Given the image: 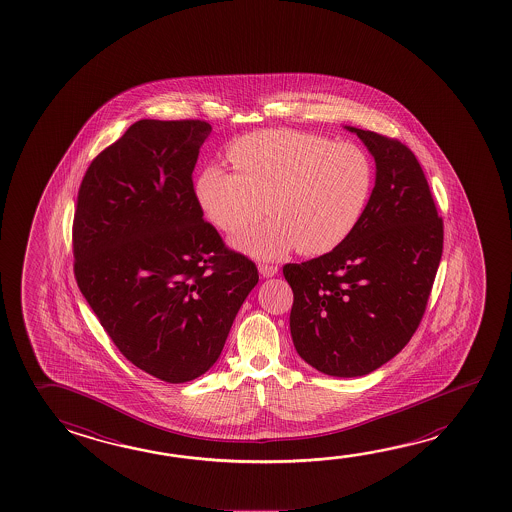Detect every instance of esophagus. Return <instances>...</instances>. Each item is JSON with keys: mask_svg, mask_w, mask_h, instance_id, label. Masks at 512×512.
Returning a JSON list of instances; mask_svg holds the SVG:
<instances>
[{"mask_svg": "<svg viewBox=\"0 0 512 512\" xmlns=\"http://www.w3.org/2000/svg\"><path fill=\"white\" fill-rule=\"evenodd\" d=\"M259 271L262 277L269 278L277 275L278 268L277 266H273V264H259Z\"/></svg>", "mask_w": 512, "mask_h": 512, "instance_id": "1", "label": "esophagus"}]
</instances>
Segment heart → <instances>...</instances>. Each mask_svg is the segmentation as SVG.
I'll use <instances>...</instances> for the list:
<instances>
[{
    "instance_id": "heart-1",
    "label": "heart",
    "mask_w": 512,
    "mask_h": 512,
    "mask_svg": "<svg viewBox=\"0 0 512 512\" xmlns=\"http://www.w3.org/2000/svg\"><path fill=\"white\" fill-rule=\"evenodd\" d=\"M235 171L210 165L196 181L199 208L212 225L237 235L266 210L271 216L235 246L259 259L295 250L323 255L338 248L367 210L374 163L365 149L327 136L266 129L235 140Z\"/></svg>"
}]
</instances>
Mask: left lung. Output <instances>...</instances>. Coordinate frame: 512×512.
Wrapping results in <instances>:
<instances>
[{"instance_id": "obj_1", "label": "left lung", "mask_w": 512, "mask_h": 512, "mask_svg": "<svg viewBox=\"0 0 512 512\" xmlns=\"http://www.w3.org/2000/svg\"><path fill=\"white\" fill-rule=\"evenodd\" d=\"M347 129L376 160L367 210L338 248L284 266L296 352L336 377L370 374L404 349L426 311L444 243L442 217L412 149Z\"/></svg>"}]
</instances>
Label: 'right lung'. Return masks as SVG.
Returning <instances> with one entry per match:
<instances>
[{
    "mask_svg": "<svg viewBox=\"0 0 512 512\" xmlns=\"http://www.w3.org/2000/svg\"><path fill=\"white\" fill-rule=\"evenodd\" d=\"M210 131L205 120L136 122L93 158L73 216L77 286L117 349L165 383L216 363L259 282L196 199L192 172Z\"/></svg>",
    "mask_w": 512,
    "mask_h": 512,
    "instance_id": "obj_1",
    "label": "right lung"
}]
</instances>
